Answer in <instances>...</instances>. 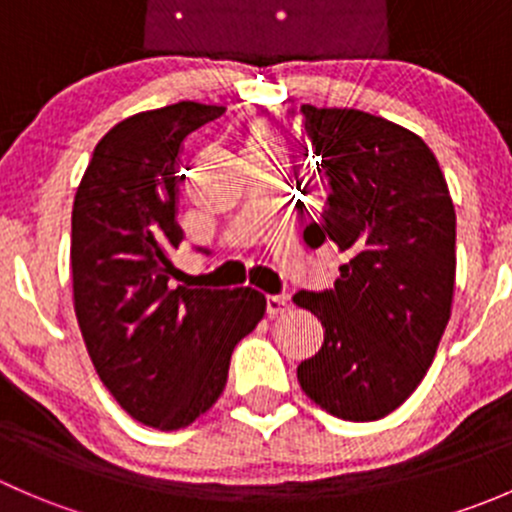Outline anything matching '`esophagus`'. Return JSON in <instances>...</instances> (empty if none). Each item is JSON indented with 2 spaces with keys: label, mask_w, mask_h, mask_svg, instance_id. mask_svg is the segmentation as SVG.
<instances>
[{
  "label": "esophagus",
  "mask_w": 512,
  "mask_h": 512,
  "mask_svg": "<svg viewBox=\"0 0 512 512\" xmlns=\"http://www.w3.org/2000/svg\"><path fill=\"white\" fill-rule=\"evenodd\" d=\"M289 309V299L285 294H270L267 297V314L270 317H280V314H285Z\"/></svg>",
  "instance_id": "1"
}]
</instances>
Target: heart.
Masks as SVG:
<instances>
[{"label":"heart","mask_w":512,"mask_h":512,"mask_svg":"<svg viewBox=\"0 0 512 512\" xmlns=\"http://www.w3.org/2000/svg\"><path fill=\"white\" fill-rule=\"evenodd\" d=\"M270 151H282V141L277 136V131L267 123H252L250 131H247V156L250 153H270Z\"/></svg>","instance_id":"heart-1"}]
</instances>
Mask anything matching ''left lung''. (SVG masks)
<instances>
[{"instance_id": "1", "label": "left lung", "mask_w": 512, "mask_h": 512, "mask_svg": "<svg viewBox=\"0 0 512 512\" xmlns=\"http://www.w3.org/2000/svg\"><path fill=\"white\" fill-rule=\"evenodd\" d=\"M327 205L304 230L347 260L327 292H297L324 344L297 366L304 394L344 421H379L418 389L451 319L456 210L431 148L356 108L302 106Z\"/></svg>"}]
</instances>
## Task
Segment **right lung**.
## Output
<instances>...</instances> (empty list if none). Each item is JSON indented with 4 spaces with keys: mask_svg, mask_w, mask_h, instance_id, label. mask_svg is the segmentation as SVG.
<instances>
[{
    "mask_svg": "<svg viewBox=\"0 0 512 512\" xmlns=\"http://www.w3.org/2000/svg\"><path fill=\"white\" fill-rule=\"evenodd\" d=\"M225 113L180 101L98 141L71 213L74 312L98 379L128 416L178 431L220 399L235 344L265 317L252 287H170L185 138Z\"/></svg>",
    "mask_w": 512,
    "mask_h": 512,
    "instance_id": "obj_1",
    "label": "right lung"
}]
</instances>
